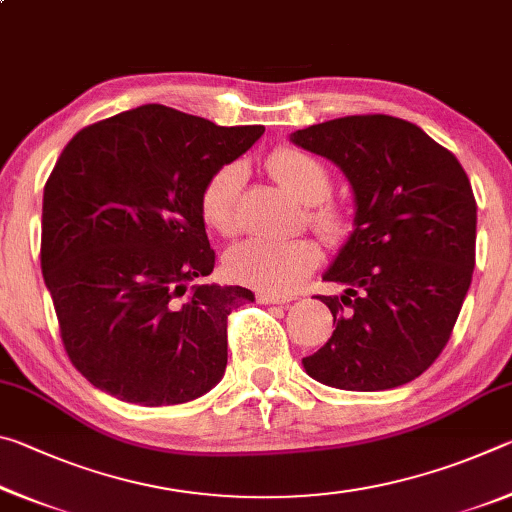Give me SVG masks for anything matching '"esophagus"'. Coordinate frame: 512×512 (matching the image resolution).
<instances>
[{
	"instance_id": "esophagus-1",
	"label": "esophagus",
	"mask_w": 512,
	"mask_h": 512,
	"mask_svg": "<svg viewBox=\"0 0 512 512\" xmlns=\"http://www.w3.org/2000/svg\"><path fill=\"white\" fill-rule=\"evenodd\" d=\"M257 302L262 305H284V302L293 300L291 296H284V293H268V291H257Z\"/></svg>"
}]
</instances>
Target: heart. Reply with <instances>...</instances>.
Listing matches in <instances>:
<instances>
[{"label": "heart", "mask_w": 512, "mask_h": 512, "mask_svg": "<svg viewBox=\"0 0 512 512\" xmlns=\"http://www.w3.org/2000/svg\"><path fill=\"white\" fill-rule=\"evenodd\" d=\"M277 183L307 203V223L329 244H341L352 232V216L341 203L329 198L332 173L316 155L280 146L268 155ZM246 185V164L228 162L216 169L201 192L205 223L221 237L241 232V192ZM320 264V250L311 239H264L255 237L230 250L228 271L237 282L250 287L289 293Z\"/></svg>", "instance_id": "b5f03b06"}]
</instances>
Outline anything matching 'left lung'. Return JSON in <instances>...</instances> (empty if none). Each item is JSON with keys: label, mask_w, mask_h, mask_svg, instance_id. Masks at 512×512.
Masks as SVG:
<instances>
[{"label": "left lung", "mask_w": 512, "mask_h": 512, "mask_svg": "<svg viewBox=\"0 0 512 512\" xmlns=\"http://www.w3.org/2000/svg\"><path fill=\"white\" fill-rule=\"evenodd\" d=\"M291 140L339 164L357 198L354 232L323 275L341 296H316L336 329L302 359L343 391H388L445 350L472 282L476 201L461 162L411 121L350 115Z\"/></svg>", "instance_id": "1"}]
</instances>
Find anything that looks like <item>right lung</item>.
I'll return each instance as SVG.
<instances>
[{
  "mask_svg": "<svg viewBox=\"0 0 512 512\" xmlns=\"http://www.w3.org/2000/svg\"><path fill=\"white\" fill-rule=\"evenodd\" d=\"M262 126H216L160 103L81 128L42 198L40 266L74 368L117 400L169 406L223 377L228 316L255 300L210 275L201 192Z\"/></svg>",
  "mask_w": 512,
  "mask_h": 512,
  "instance_id": "add662e5",
  "label": "right lung"
}]
</instances>
